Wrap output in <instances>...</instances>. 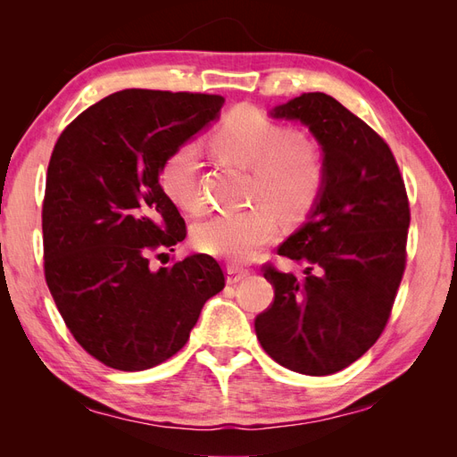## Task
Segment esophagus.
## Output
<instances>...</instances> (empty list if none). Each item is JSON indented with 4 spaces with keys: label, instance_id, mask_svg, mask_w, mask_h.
I'll use <instances>...</instances> for the list:
<instances>
[{
    "label": "esophagus",
    "instance_id": "34e87169",
    "mask_svg": "<svg viewBox=\"0 0 457 457\" xmlns=\"http://www.w3.org/2000/svg\"><path fill=\"white\" fill-rule=\"evenodd\" d=\"M252 272L247 270V269H238V267H228L227 269V282L228 284H238L240 280H244V278H247V276H250Z\"/></svg>",
    "mask_w": 457,
    "mask_h": 457
}]
</instances>
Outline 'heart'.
<instances>
[{
    "instance_id": "1",
    "label": "heart",
    "mask_w": 457,
    "mask_h": 457,
    "mask_svg": "<svg viewBox=\"0 0 457 457\" xmlns=\"http://www.w3.org/2000/svg\"><path fill=\"white\" fill-rule=\"evenodd\" d=\"M219 156L252 170L250 200L257 205L238 213L213 215L195 228L202 253L244 265L278 234V215L299 220L316 205L326 183L322 146L311 135L287 131L252 106L234 108L212 135ZM202 154L183 143L165 156L160 183L170 200L188 213L202 210Z\"/></svg>"
}]
</instances>
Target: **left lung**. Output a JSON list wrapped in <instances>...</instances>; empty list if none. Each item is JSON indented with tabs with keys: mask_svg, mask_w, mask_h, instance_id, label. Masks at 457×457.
<instances>
[{
	"mask_svg": "<svg viewBox=\"0 0 457 457\" xmlns=\"http://www.w3.org/2000/svg\"><path fill=\"white\" fill-rule=\"evenodd\" d=\"M272 118L305 123L322 146V195L278 253L305 262V278L262 267L274 287L255 318L261 347L280 366L329 376L381 336L406 269L410 204L393 152L334 96L303 93Z\"/></svg>",
	"mask_w": 457,
	"mask_h": 457,
	"instance_id": "8db88e82",
	"label": "left lung"
}]
</instances>
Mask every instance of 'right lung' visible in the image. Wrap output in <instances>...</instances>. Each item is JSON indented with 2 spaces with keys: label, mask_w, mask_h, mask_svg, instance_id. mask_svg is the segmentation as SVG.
Masks as SVG:
<instances>
[{
  "label": "right lung",
  "mask_w": 457,
  "mask_h": 457,
  "mask_svg": "<svg viewBox=\"0 0 457 457\" xmlns=\"http://www.w3.org/2000/svg\"><path fill=\"white\" fill-rule=\"evenodd\" d=\"M223 103L220 95L123 89L84 110L53 148L41 210L46 282L74 339L108 368L168 361L225 287L223 269L204 253L150 267L152 255L187 237L160 185L162 163Z\"/></svg>",
  "instance_id": "1"
}]
</instances>
